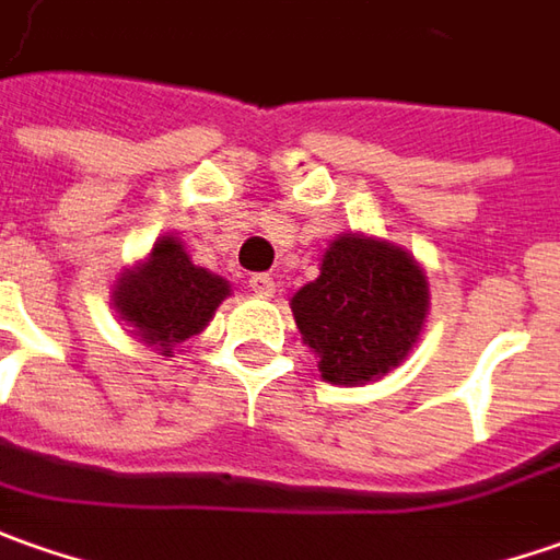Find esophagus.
Instances as JSON below:
<instances>
[{
  "instance_id": "34e87169",
  "label": "esophagus",
  "mask_w": 560,
  "mask_h": 560,
  "mask_svg": "<svg viewBox=\"0 0 560 560\" xmlns=\"http://www.w3.org/2000/svg\"><path fill=\"white\" fill-rule=\"evenodd\" d=\"M250 291H254L257 298H272V294H276V279H272V276H266V272H260V276H250Z\"/></svg>"
}]
</instances>
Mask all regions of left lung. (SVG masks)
<instances>
[{
	"label": "left lung",
	"mask_w": 560,
	"mask_h": 560,
	"mask_svg": "<svg viewBox=\"0 0 560 560\" xmlns=\"http://www.w3.org/2000/svg\"><path fill=\"white\" fill-rule=\"evenodd\" d=\"M431 310L424 266L387 238L343 232L328 242L318 279L291 298L318 375L338 387L384 377L412 353Z\"/></svg>",
	"instance_id": "left-lung-1"
}]
</instances>
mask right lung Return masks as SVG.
Segmentation results:
<instances>
[{
    "label": "right lung",
    "instance_id": "1",
    "mask_svg": "<svg viewBox=\"0 0 560 560\" xmlns=\"http://www.w3.org/2000/svg\"><path fill=\"white\" fill-rule=\"evenodd\" d=\"M232 284L191 262V254L176 235H161L142 260L126 266L110 288V306L132 335L161 357L188 338L201 335L217 316Z\"/></svg>",
    "mask_w": 560,
    "mask_h": 560
}]
</instances>
